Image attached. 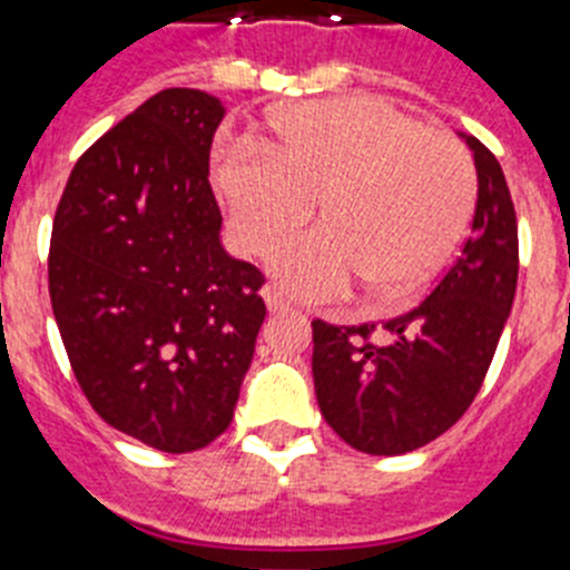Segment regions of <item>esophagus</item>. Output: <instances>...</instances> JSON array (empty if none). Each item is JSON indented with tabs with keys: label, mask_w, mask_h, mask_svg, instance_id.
I'll use <instances>...</instances> for the list:
<instances>
[{
	"label": "esophagus",
	"mask_w": 570,
	"mask_h": 570,
	"mask_svg": "<svg viewBox=\"0 0 570 570\" xmlns=\"http://www.w3.org/2000/svg\"><path fill=\"white\" fill-rule=\"evenodd\" d=\"M262 299H265V305H268L271 314H285V311H288V299H285V296H282V291L274 288V285L262 288Z\"/></svg>",
	"instance_id": "34e87169"
}]
</instances>
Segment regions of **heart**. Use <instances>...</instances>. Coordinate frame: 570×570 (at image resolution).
Wrapping results in <instances>:
<instances>
[{
    "label": "heart",
    "mask_w": 570,
    "mask_h": 570,
    "mask_svg": "<svg viewBox=\"0 0 570 570\" xmlns=\"http://www.w3.org/2000/svg\"><path fill=\"white\" fill-rule=\"evenodd\" d=\"M210 183L245 254H268L314 208L322 225L274 254L276 279L302 299L351 282L396 302L454 250L476 196L471 154L445 130L371 97L320 99L271 116L268 142L219 145Z\"/></svg>",
    "instance_id": "heart-1"
}]
</instances>
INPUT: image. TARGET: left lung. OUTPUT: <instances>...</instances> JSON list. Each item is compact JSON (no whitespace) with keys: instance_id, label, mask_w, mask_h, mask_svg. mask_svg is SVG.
I'll list each match as a JSON object with an SVG mask.
<instances>
[{"instance_id":"1","label":"left lung","mask_w":570,"mask_h":570,"mask_svg":"<svg viewBox=\"0 0 570 570\" xmlns=\"http://www.w3.org/2000/svg\"><path fill=\"white\" fill-rule=\"evenodd\" d=\"M476 168V210L462 254L414 311L374 325L314 320L316 402L362 454L396 456L454 425L480 391L511 314L520 242L511 190L497 156L465 136Z\"/></svg>"}]
</instances>
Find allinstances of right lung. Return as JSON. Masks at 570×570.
<instances>
[{
  "mask_svg": "<svg viewBox=\"0 0 570 570\" xmlns=\"http://www.w3.org/2000/svg\"><path fill=\"white\" fill-rule=\"evenodd\" d=\"M223 116L205 90H159L73 165L50 236V305L85 396L165 454L230 425L265 320V279L223 248L208 183Z\"/></svg>",
  "mask_w": 570,
  "mask_h": 570,
  "instance_id": "right-lung-1",
  "label": "right lung"
}]
</instances>
